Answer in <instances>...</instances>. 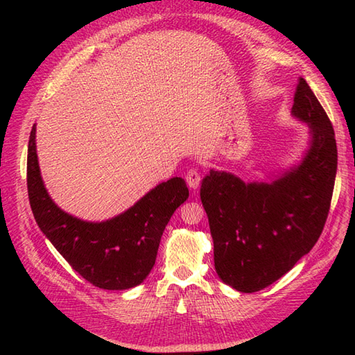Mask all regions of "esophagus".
<instances>
[{"label":"esophagus","instance_id":"1","mask_svg":"<svg viewBox=\"0 0 355 355\" xmlns=\"http://www.w3.org/2000/svg\"><path fill=\"white\" fill-rule=\"evenodd\" d=\"M186 183H187V186L191 187L192 191L198 189V187H200V183H201V175H200V172H198L197 169H191L189 172L186 173Z\"/></svg>","mask_w":355,"mask_h":355}]
</instances>
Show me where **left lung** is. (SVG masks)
I'll return each mask as SVG.
<instances>
[{"label":"left lung","instance_id":"obj_1","mask_svg":"<svg viewBox=\"0 0 355 355\" xmlns=\"http://www.w3.org/2000/svg\"><path fill=\"white\" fill-rule=\"evenodd\" d=\"M291 114L308 125L310 146L300 163L270 182H243L215 171L200 197L214 239L215 270L224 284L254 293L276 282L318 243L337 172L333 125L304 78Z\"/></svg>","mask_w":355,"mask_h":355}]
</instances>
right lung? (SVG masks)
<instances>
[{"label": "right lung", "mask_w": 355, "mask_h": 355, "mask_svg": "<svg viewBox=\"0 0 355 355\" xmlns=\"http://www.w3.org/2000/svg\"><path fill=\"white\" fill-rule=\"evenodd\" d=\"M36 125L28 140L27 189L35 220L73 270L103 290L140 285L153 270L172 214L189 197L186 182L173 177L157 184L123 214L92 223L64 212L45 189L36 154Z\"/></svg>", "instance_id": "1"}]
</instances>
